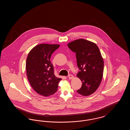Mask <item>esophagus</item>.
I'll list each match as a JSON object with an SVG mask.
<instances>
[{
  "mask_svg": "<svg viewBox=\"0 0 130 130\" xmlns=\"http://www.w3.org/2000/svg\"><path fill=\"white\" fill-rule=\"evenodd\" d=\"M68 77H69V78L70 79H72L74 77V76H73V75H72V74H69V75H68Z\"/></svg>",
  "mask_w": 130,
  "mask_h": 130,
  "instance_id": "1",
  "label": "esophagus"
}]
</instances>
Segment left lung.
I'll return each mask as SVG.
<instances>
[{
	"label": "left lung",
	"instance_id": "left-lung-1",
	"mask_svg": "<svg viewBox=\"0 0 130 130\" xmlns=\"http://www.w3.org/2000/svg\"><path fill=\"white\" fill-rule=\"evenodd\" d=\"M68 46L75 53L80 70L77 77L82 84L77 92L83 96L90 95L98 89L103 77L104 61L99 48L96 44L84 39L73 41Z\"/></svg>",
	"mask_w": 130,
	"mask_h": 130
}]
</instances>
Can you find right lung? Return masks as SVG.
I'll use <instances>...</instances> for the list:
<instances>
[{"label":"right lung","mask_w":130,"mask_h":130,"mask_svg":"<svg viewBox=\"0 0 130 130\" xmlns=\"http://www.w3.org/2000/svg\"><path fill=\"white\" fill-rule=\"evenodd\" d=\"M60 46L58 44H41L31 50L26 60L27 75L31 86L39 94L49 96L57 90L62 79L54 74L50 59L52 54Z\"/></svg>","instance_id":"1"}]
</instances>
